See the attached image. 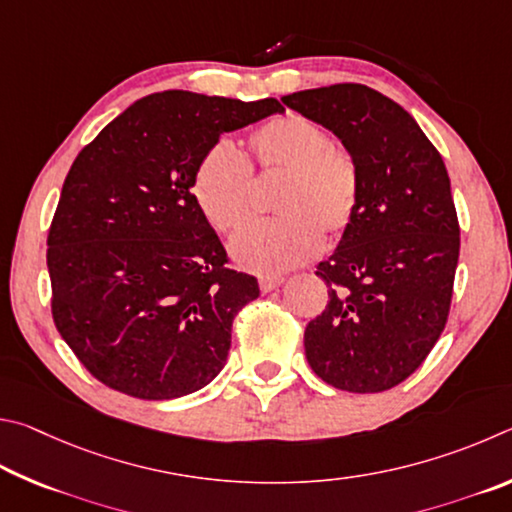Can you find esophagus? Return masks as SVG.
Segmentation results:
<instances>
[{"label":"esophagus","mask_w":512,"mask_h":512,"mask_svg":"<svg viewBox=\"0 0 512 512\" xmlns=\"http://www.w3.org/2000/svg\"><path fill=\"white\" fill-rule=\"evenodd\" d=\"M281 283H283V276H261V279H258V285H261L263 292H272L279 288Z\"/></svg>","instance_id":"1"}]
</instances>
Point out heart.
<instances>
[{
	"label": "heart",
	"instance_id": "heart-1",
	"mask_svg": "<svg viewBox=\"0 0 512 512\" xmlns=\"http://www.w3.org/2000/svg\"><path fill=\"white\" fill-rule=\"evenodd\" d=\"M254 166L261 175H281L272 197L274 218L254 220L231 240V256L258 274H281L303 265L326 236L351 224L360 202V166L326 128L301 114H283L251 132ZM193 195L206 222L229 233L247 218L251 168L231 141L204 152L193 175Z\"/></svg>",
	"mask_w": 512,
	"mask_h": 512
}]
</instances>
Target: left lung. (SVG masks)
I'll return each instance as SVG.
<instances>
[{"instance_id": "left-lung-1", "label": "left lung", "mask_w": 512, "mask_h": 512, "mask_svg": "<svg viewBox=\"0 0 512 512\" xmlns=\"http://www.w3.org/2000/svg\"><path fill=\"white\" fill-rule=\"evenodd\" d=\"M342 139L360 166L355 215L317 276L328 303L303 335L321 380L351 393L405 382L447 324L459 263V218L434 143L375 89L339 83L283 96Z\"/></svg>"}]
</instances>
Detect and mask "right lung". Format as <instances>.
I'll list each match as a JSON object with an SVG mask.
<instances>
[{"label": "right lung", "instance_id": "1", "mask_svg": "<svg viewBox=\"0 0 512 512\" xmlns=\"http://www.w3.org/2000/svg\"><path fill=\"white\" fill-rule=\"evenodd\" d=\"M276 112V98L168 89L130 105L78 152L47 238L51 315L105 387L170 400L222 371L233 317L261 290L227 267L193 175L222 132Z\"/></svg>", "mask_w": 512, "mask_h": 512}]
</instances>
